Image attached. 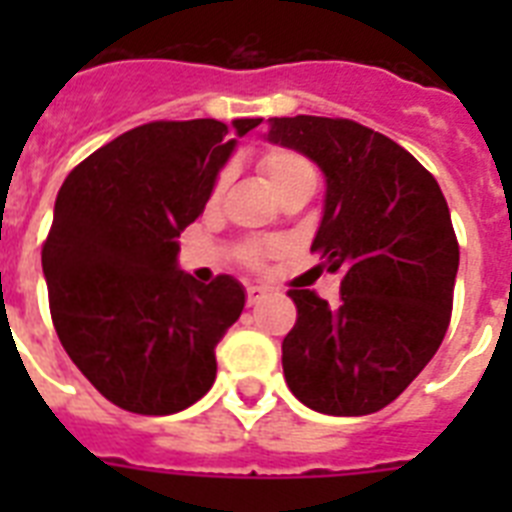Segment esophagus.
<instances>
[{
    "instance_id": "1",
    "label": "esophagus",
    "mask_w": 512,
    "mask_h": 512,
    "mask_svg": "<svg viewBox=\"0 0 512 512\" xmlns=\"http://www.w3.org/2000/svg\"><path fill=\"white\" fill-rule=\"evenodd\" d=\"M263 297H268V289L265 287H255V284H252V287H247V303L249 305H257L260 300H263Z\"/></svg>"
}]
</instances>
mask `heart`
Segmentation results:
<instances>
[{"mask_svg": "<svg viewBox=\"0 0 512 512\" xmlns=\"http://www.w3.org/2000/svg\"><path fill=\"white\" fill-rule=\"evenodd\" d=\"M260 172L268 177V183L276 193H281L289 185L300 183V180H311L313 170L311 164L305 162L303 156L295 154V151H287V148H268L263 156H260ZM225 180L228 175H217L215 185H212V191H209V201L215 204L220 196H223ZM271 255V247L268 244H260V241H247L244 247H241V257H244V263L247 265H263L265 257Z\"/></svg>", "mask_w": 512, "mask_h": 512, "instance_id": "heart-1", "label": "heart"}]
</instances>
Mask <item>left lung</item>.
Returning <instances> with one entry per match:
<instances>
[{
	"mask_svg": "<svg viewBox=\"0 0 512 512\" xmlns=\"http://www.w3.org/2000/svg\"><path fill=\"white\" fill-rule=\"evenodd\" d=\"M268 140L319 164L324 215L311 252L342 271L340 305L289 289L297 321L281 342L289 390L335 417L380 412L436 356L452 316L460 247L452 215L409 151L350 119H268Z\"/></svg>",
	"mask_w": 512,
	"mask_h": 512,
	"instance_id": "8db88e82",
	"label": "left lung"
}]
</instances>
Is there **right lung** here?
<instances>
[{"mask_svg":"<svg viewBox=\"0 0 512 512\" xmlns=\"http://www.w3.org/2000/svg\"><path fill=\"white\" fill-rule=\"evenodd\" d=\"M260 122L143 124L60 185L42 247L52 324L79 372L127 412H183L215 382V348L244 311V287L180 271L177 239L236 138Z\"/></svg>","mask_w":512,"mask_h":512,"instance_id":"add662e5","label":"right lung"}]
</instances>
